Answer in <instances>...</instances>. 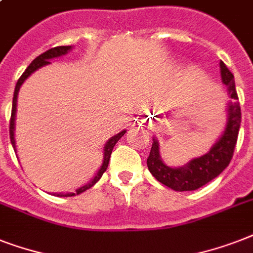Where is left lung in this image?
I'll return each mask as SVG.
<instances>
[{
  "label": "left lung",
  "mask_w": 253,
  "mask_h": 253,
  "mask_svg": "<svg viewBox=\"0 0 253 253\" xmlns=\"http://www.w3.org/2000/svg\"><path fill=\"white\" fill-rule=\"evenodd\" d=\"M219 67L222 83L227 86L228 95L234 99V102H230L227 106V122L223 134L220 135V138L208 154L201 158L193 159L182 167L170 168L166 166L160 158L158 140L154 138L152 142L150 156L147 159V167L159 182L176 192L196 190L214 180L227 168L234 155L242 122V111L238 102L234 75L228 71L223 61H220Z\"/></svg>",
  "instance_id": "left-lung-1"
}]
</instances>
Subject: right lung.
<instances>
[{
    "label": "right lung",
    "instance_id": "right-lung-1",
    "mask_svg": "<svg viewBox=\"0 0 253 253\" xmlns=\"http://www.w3.org/2000/svg\"><path fill=\"white\" fill-rule=\"evenodd\" d=\"M72 49V45H59V47H53V48L48 49V51H45L43 52L42 55H39L38 57H35L33 60V63L26 68V71L23 72L21 77H19V80L17 81V85H15V89H14V97H13V107H11V118H10V127H9V131H10V140H11V144H13V148L14 151L15 150V139H14V130H15V113H17V98H18V91H19V87L21 85L25 83V80L27 77L34 73L37 69L42 68V67H44V65H48L51 64V59H55V57H59V56H63L65 53H68V51ZM126 134V130L121 131L119 134L114 135L113 138H110L109 140L106 142L105 147H103V160H102V166L101 168L98 169V172L95 173V176L91 178L86 185L84 186H81L79 188L75 193H55V196L57 197H72V196H76V194H81L83 192L87 190V189H90L93 185L97 182V181L102 177V174L105 173V170L107 169V166H109V160H110V156H111V151L114 148V146L117 144L119 139L122 138L123 135Z\"/></svg>",
    "mask_w": 253,
    "mask_h": 253
}]
</instances>
